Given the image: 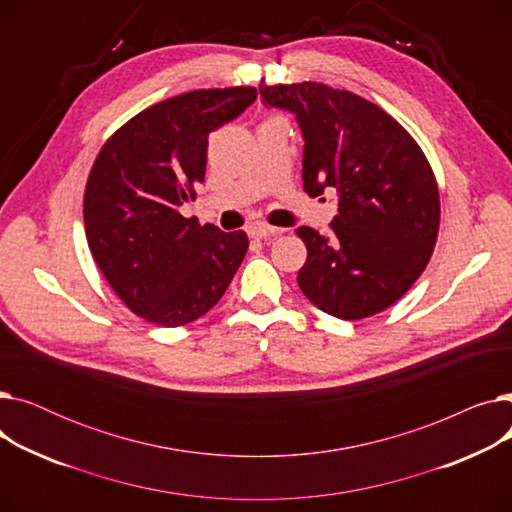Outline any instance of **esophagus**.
Listing matches in <instances>:
<instances>
[{
    "label": "esophagus",
    "instance_id": "esophagus-1",
    "mask_svg": "<svg viewBox=\"0 0 512 512\" xmlns=\"http://www.w3.org/2000/svg\"><path fill=\"white\" fill-rule=\"evenodd\" d=\"M247 232H249V236H251V238H267V236H274V234H278L280 230H278V228H274V226H270V224L255 222V224H251V226L247 228Z\"/></svg>",
    "mask_w": 512,
    "mask_h": 512
}]
</instances>
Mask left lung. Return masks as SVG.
Instances as JSON below:
<instances>
[{"label": "left lung", "mask_w": 512, "mask_h": 512, "mask_svg": "<svg viewBox=\"0 0 512 512\" xmlns=\"http://www.w3.org/2000/svg\"><path fill=\"white\" fill-rule=\"evenodd\" d=\"M261 101L297 116L303 188L338 191L332 232L297 234L307 261L297 282L321 311L363 319L396 303L425 270L440 228L432 168L411 134L382 107L321 83L259 85Z\"/></svg>", "instance_id": "obj_1"}]
</instances>
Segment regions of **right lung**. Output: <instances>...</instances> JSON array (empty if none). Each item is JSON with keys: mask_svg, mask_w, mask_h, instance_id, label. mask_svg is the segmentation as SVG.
I'll use <instances>...</instances> for the list:
<instances>
[{"mask_svg": "<svg viewBox=\"0 0 512 512\" xmlns=\"http://www.w3.org/2000/svg\"><path fill=\"white\" fill-rule=\"evenodd\" d=\"M257 99L253 87L201 89L159 101L107 141L85 188V232L126 307L157 326L191 324L218 303L249 249L242 230L184 218L205 180L209 132Z\"/></svg>", "mask_w": 512, "mask_h": 512, "instance_id": "add662e5", "label": "right lung"}]
</instances>
